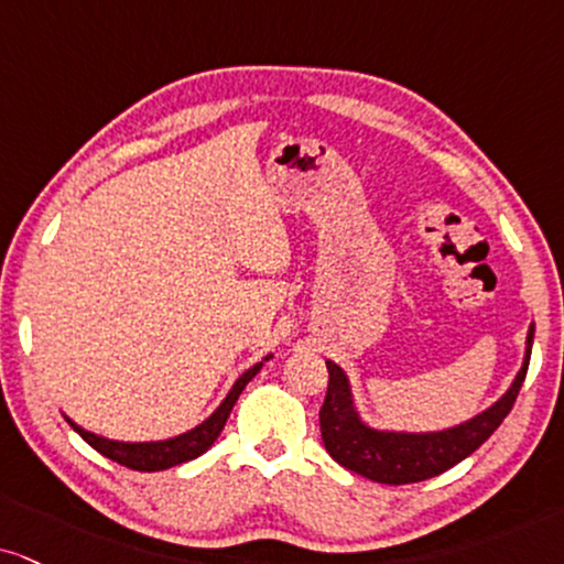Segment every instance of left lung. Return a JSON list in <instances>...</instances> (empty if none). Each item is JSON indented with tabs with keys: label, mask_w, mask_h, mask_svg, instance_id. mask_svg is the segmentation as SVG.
<instances>
[{
	"label": "left lung",
	"mask_w": 564,
	"mask_h": 564,
	"mask_svg": "<svg viewBox=\"0 0 564 564\" xmlns=\"http://www.w3.org/2000/svg\"><path fill=\"white\" fill-rule=\"evenodd\" d=\"M531 345L533 326L528 332L525 364L502 400L495 402L486 413L476 415L468 423H460V426L447 431H436V434H392V431H373L364 426L356 408H352L350 384H347L343 368L326 360L329 387H326L324 405L318 410L326 452L343 468L371 478L377 484H419L444 474L452 465L474 455L499 429V423L507 419V413L516 405L520 387H523L528 364H531Z\"/></svg>",
	"instance_id": "1"
}]
</instances>
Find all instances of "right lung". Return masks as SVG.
Masks as SVG:
<instances>
[{
	"label": "right lung",
	"instance_id": "right-lung-1",
	"mask_svg": "<svg viewBox=\"0 0 564 564\" xmlns=\"http://www.w3.org/2000/svg\"><path fill=\"white\" fill-rule=\"evenodd\" d=\"M259 371H261V364L248 368V371L242 373L238 381H235V387L229 389L225 402H221V405L214 410V413L208 415L204 423H200V426L187 431V434L175 436V440L124 444V442L104 440V436L90 434V431H83L80 426H75L73 421H67V423L78 431L83 440H86L96 452H101V455L109 457V460L124 465V468L143 470V474H151V470H166V468H172V465L187 463V460H193V457L204 455V452L212 447L214 442H217V436L221 434V429H225V423L229 419V413H232V405L238 402L240 392Z\"/></svg>",
	"mask_w": 564,
	"mask_h": 564
}]
</instances>
